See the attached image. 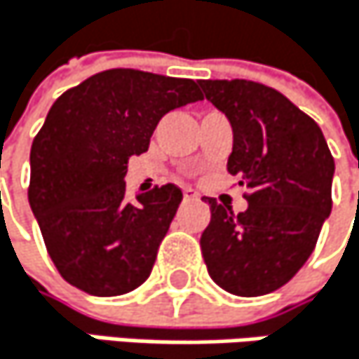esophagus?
Here are the masks:
<instances>
[{
  "instance_id": "esophagus-1",
  "label": "esophagus",
  "mask_w": 359,
  "mask_h": 359,
  "mask_svg": "<svg viewBox=\"0 0 359 359\" xmlns=\"http://www.w3.org/2000/svg\"><path fill=\"white\" fill-rule=\"evenodd\" d=\"M183 196H185V200H187V202H194V200H198V198H200V194H198L196 189H191V187H189V189H185V191H183Z\"/></svg>"
}]
</instances>
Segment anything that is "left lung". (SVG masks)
<instances>
[{"mask_svg": "<svg viewBox=\"0 0 359 359\" xmlns=\"http://www.w3.org/2000/svg\"><path fill=\"white\" fill-rule=\"evenodd\" d=\"M200 87L232 125L227 172L251 191L238 215L206 200L202 255L225 292L264 296L311 257L332 210L334 159L319 125L283 93L251 81H200Z\"/></svg>", "mask_w": 359, "mask_h": 359, "instance_id": "left-lung-1", "label": "left lung"}]
</instances>
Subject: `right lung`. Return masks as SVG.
Masks as SVG:
<instances>
[{"instance_id":"obj_1","label":"right lung","mask_w":359,"mask_h":359,"mask_svg":"<svg viewBox=\"0 0 359 359\" xmlns=\"http://www.w3.org/2000/svg\"><path fill=\"white\" fill-rule=\"evenodd\" d=\"M198 100L191 79L106 69L53 104L32 144L29 206L69 285L108 298L149 278L183 191L168 183L127 200V161L165 112Z\"/></svg>"}]
</instances>
